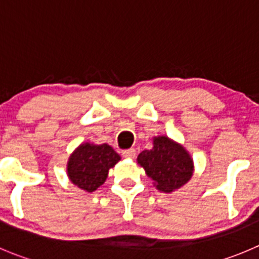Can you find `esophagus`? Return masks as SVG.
Returning <instances> with one entry per match:
<instances>
[{
    "label": "esophagus",
    "instance_id": "obj_1",
    "mask_svg": "<svg viewBox=\"0 0 259 259\" xmlns=\"http://www.w3.org/2000/svg\"><path fill=\"white\" fill-rule=\"evenodd\" d=\"M122 155L123 157H125V159H135V156H136V150L135 149L123 150Z\"/></svg>",
    "mask_w": 259,
    "mask_h": 259
}]
</instances>
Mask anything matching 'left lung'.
<instances>
[{
	"instance_id": "1",
	"label": "left lung",
	"mask_w": 259,
	"mask_h": 259,
	"mask_svg": "<svg viewBox=\"0 0 259 259\" xmlns=\"http://www.w3.org/2000/svg\"><path fill=\"white\" fill-rule=\"evenodd\" d=\"M137 164L144 168L155 188L164 193H171L188 183L194 171L191 154L168 136H155L152 149L142 151Z\"/></svg>"
}]
</instances>
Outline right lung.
Returning a JSON list of instances; mask_svg holds the SVG:
<instances>
[{
    "label": "right lung",
    "mask_w": 259,
    "mask_h": 259,
    "mask_svg": "<svg viewBox=\"0 0 259 259\" xmlns=\"http://www.w3.org/2000/svg\"><path fill=\"white\" fill-rule=\"evenodd\" d=\"M120 156L108 144L82 142L67 161V177L73 186L85 192H94L107 181L110 169Z\"/></svg>",
    "instance_id": "obj_1"
}]
</instances>
